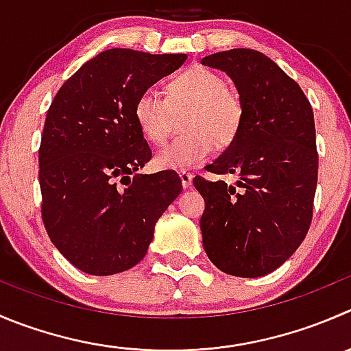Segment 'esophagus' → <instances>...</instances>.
Here are the masks:
<instances>
[{
	"instance_id": "34e87169",
	"label": "esophagus",
	"mask_w": 351,
	"mask_h": 351,
	"mask_svg": "<svg viewBox=\"0 0 351 351\" xmlns=\"http://www.w3.org/2000/svg\"><path fill=\"white\" fill-rule=\"evenodd\" d=\"M180 180H182L183 189H190L193 183V176L186 171H180Z\"/></svg>"
}]
</instances>
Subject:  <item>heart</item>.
Returning <instances> with one entry per match:
<instances>
[{"mask_svg":"<svg viewBox=\"0 0 351 351\" xmlns=\"http://www.w3.org/2000/svg\"><path fill=\"white\" fill-rule=\"evenodd\" d=\"M189 110L185 137L162 145L154 156L161 169H189L213 156L214 149L226 147L237 138L243 121V104L234 90L216 71L206 66L189 68L166 85V99L154 89L138 94L134 118L147 141L159 144L168 135L173 113Z\"/></svg>","mask_w":351,"mask_h":351,"instance_id":"heart-1","label":"heart"}]
</instances>
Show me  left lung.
Segmentation results:
<instances>
[{
  "label": "left lung",
  "instance_id": "obj_1",
  "mask_svg": "<svg viewBox=\"0 0 351 351\" xmlns=\"http://www.w3.org/2000/svg\"><path fill=\"white\" fill-rule=\"evenodd\" d=\"M200 63L224 71L243 104L237 138L206 166L237 175V186L193 178L206 200L204 250L223 273L266 276L293 255L311 226L319 165L312 106L300 85L258 51H221Z\"/></svg>",
  "mask_w": 351,
  "mask_h": 351
}]
</instances>
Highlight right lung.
<instances>
[{
  "label": "right lung",
  "mask_w": 351,
  "mask_h": 351,
  "mask_svg": "<svg viewBox=\"0 0 351 351\" xmlns=\"http://www.w3.org/2000/svg\"><path fill=\"white\" fill-rule=\"evenodd\" d=\"M185 60L103 51L51 103L39 149L40 210L54 247L84 273L110 276L138 264L156 223L182 192L171 169L137 173L152 151L135 123L134 104Z\"/></svg>",
  "instance_id": "1"
}]
</instances>
